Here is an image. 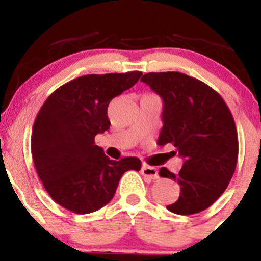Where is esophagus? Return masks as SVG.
Returning <instances> with one entry per match:
<instances>
[{
	"label": "esophagus",
	"instance_id": "esophagus-1",
	"mask_svg": "<svg viewBox=\"0 0 261 261\" xmlns=\"http://www.w3.org/2000/svg\"><path fill=\"white\" fill-rule=\"evenodd\" d=\"M141 174L144 177H147L149 179H158L159 178L156 168L150 167V165H143V168H141Z\"/></svg>",
	"mask_w": 261,
	"mask_h": 261
}]
</instances>
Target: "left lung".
<instances>
[{
  "label": "left lung",
  "instance_id": "left-lung-1",
  "mask_svg": "<svg viewBox=\"0 0 261 261\" xmlns=\"http://www.w3.org/2000/svg\"><path fill=\"white\" fill-rule=\"evenodd\" d=\"M141 81L164 102L158 145L172 144L184 160L178 174L159 170L180 184L179 198L167 208L177 215L204 211L227 188L238 164L232 114L215 89L183 73H146Z\"/></svg>",
  "mask_w": 261,
  "mask_h": 261
}]
</instances>
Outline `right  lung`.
Segmentation results:
<instances>
[{
    "mask_svg": "<svg viewBox=\"0 0 261 261\" xmlns=\"http://www.w3.org/2000/svg\"><path fill=\"white\" fill-rule=\"evenodd\" d=\"M141 74L82 75L53 92L38 112L31 134L34 165L49 196L68 211L86 215L102 208L114 198L123 173L140 170L135 156L110 159L94 145V136L110 128L111 99Z\"/></svg>",
    "mask_w": 261,
    "mask_h": 261,
    "instance_id": "1",
    "label": "right lung"
}]
</instances>
